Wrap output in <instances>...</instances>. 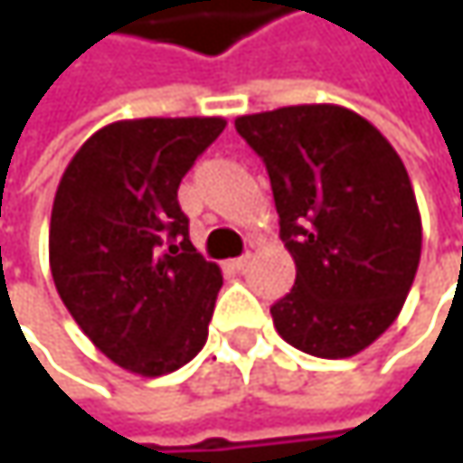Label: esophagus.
<instances>
[{
    "label": "esophagus",
    "instance_id": "esophagus-1",
    "mask_svg": "<svg viewBox=\"0 0 463 463\" xmlns=\"http://www.w3.org/2000/svg\"><path fill=\"white\" fill-rule=\"evenodd\" d=\"M251 265V254H243V257H235L231 262V268L232 270H246Z\"/></svg>",
    "mask_w": 463,
    "mask_h": 463
}]
</instances>
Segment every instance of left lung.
Here are the masks:
<instances>
[{"label": "left lung", "mask_w": 463, "mask_h": 463, "mask_svg": "<svg viewBox=\"0 0 463 463\" xmlns=\"http://www.w3.org/2000/svg\"><path fill=\"white\" fill-rule=\"evenodd\" d=\"M235 131L262 157L279 235L298 276L270 306L279 335L345 359L400 317L420 260V214L405 163L364 118L335 104L243 115Z\"/></svg>", "instance_id": "8db88e82"}]
</instances>
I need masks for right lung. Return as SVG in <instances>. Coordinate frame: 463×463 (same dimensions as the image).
I'll list each match as a JSON object with an SVG mask.
<instances>
[{"label":"right lung","instance_id":"add662e5","mask_svg":"<svg viewBox=\"0 0 463 463\" xmlns=\"http://www.w3.org/2000/svg\"><path fill=\"white\" fill-rule=\"evenodd\" d=\"M222 118L104 126L66 165L50 214V270L71 319L123 370L146 378L206 343L222 273L190 243L176 193Z\"/></svg>","mask_w":463,"mask_h":463}]
</instances>
